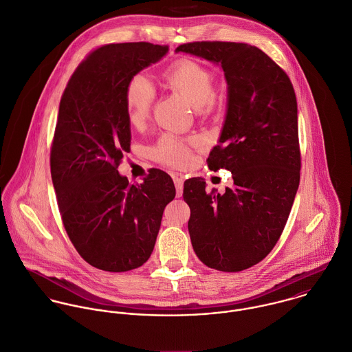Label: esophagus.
I'll use <instances>...</instances> for the list:
<instances>
[{"mask_svg": "<svg viewBox=\"0 0 352 352\" xmlns=\"http://www.w3.org/2000/svg\"><path fill=\"white\" fill-rule=\"evenodd\" d=\"M174 184H175V189H177V196H182V190H184V178L182 177H174Z\"/></svg>", "mask_w": 352, "mask_h": 352, "instance_id": "esophagus-1", "label": "esophagus"}]
</instances>
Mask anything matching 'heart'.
Instances as JSON below:
<instances>
[{"label":"heart","mask_w":352,"mask_h":352,"mask_svg":"<svg viewBox=\"0 0 352 352\" xmlns=\"http://www.w3.org/2000/svg\"><path fill=\"white\" fill-rule=\"evenodd\" d=\"M166 80L196 110H201L210 104L214 95L213 74L195 61L178 63L166 73ZM155 96V87L145 74L139 73L131 78L125 91V104L128 120L132 125H140L146 120ZM152 155L160 162L184 166L190 160V146L186 141L173 135H163L152 148Z\"/></svg>","instance_id":"heart-1"}]
</instances>
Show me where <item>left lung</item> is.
Masks as SVG:
<instances>
[{
  "mask_svg": "<svg viewBox=\"0 0 352 352\" xmlns=\"http://www.w3.org/2000/svg\"><path fill=\"white\" fill-rule=\"evenodd\" d=\"M179 52L224 72L226 118L208 166L230 170L234 179L223 195L210 193L203 178L185 181L192 246L207 267L239 272L270 254L294 204L300 171L296 96L285 72L256 46L193 42Z\"/></svg>",
  "mask_w": 352,
  "mask_h": 352,
  "instance_id": "obj_1",
  "label": "left lung"
}]
</instances>
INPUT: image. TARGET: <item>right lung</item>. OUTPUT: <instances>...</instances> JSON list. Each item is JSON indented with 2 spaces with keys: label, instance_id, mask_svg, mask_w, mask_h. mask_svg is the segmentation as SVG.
<instances>
[{
  "label": "right lung",
  "instance_id": "obj_1",
  "mask_svg": "<svg viewBox=\"0 0 352 352\" xmlns=\"http://www.w3.org/2000/svg\"><path fill=\"white\" fill-rule=\"evenodd\" d=\"M167 52L146 42L102 46L72 74L60 102L50 155L58 208L78 254L102 271L141 267L175 197L171 177L159 168L142 184L117 170L132 138L128 82Z\"/></svg>",
  "mask_w": 352,
  "mask_h": 352
}]
</instances>
